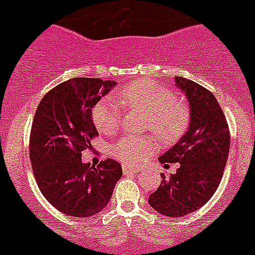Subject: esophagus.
Instances as JSON below:
<instances>
[{
    "label": "esophagus",
    "instance_id": "1",
    "mask_svg": "<svg viewBox=\"0 0 255 255\" xmlns=\"http://www.w3.org/2000/svg\"><path fill=\"white\" fill-rule=\"evenodd\" d=\"M138 169H133V167H129V166H127V165H124L123 166V173L126 175L127 174H136V173H138Z\"/></svg>",
    "mask_w": 255,
    "mask_h": 255
}]
</instances>
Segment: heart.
Listing matches in <instances>:
<instances>
[{
    "label": "heart",
    "instance_id": "heart-1",
    "mask_svg": "<svg viewBox=\"0 0 255 255\" xmlns=\"http://www.w3.org/2000/svg\"><path fill=\"white\" fill-rule=\"evenodd\" d=\"M121 102L145 113V129H150L160 141L173 142L181 137L190 121L185 102L177 99L171 90L150 80H138L121 89ZM95 127L103 133H114L121 124V109L115 99L103 97L92 110ZM156 150L150 137L124 136L111 148L114 156L126 165H140Z\"/></svg>",
    "mask_w": 255,
    "mask_h": 255
}]
</instances>
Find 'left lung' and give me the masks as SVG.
<instances>
[{
    "mask_svg": "<svg viewBox=\"0 0 255 255\" xmlns=\"http://www.w3.org/2000/svg\"><path fill=\"white\" fill-rule=\"evenodd\" d=\"M175 86L187 98V131L158 158L179 162L175 174L162 181L149 196L153 210L167 217H182L199 210L219 187L229 153V129L215 95L194 81L175 77Z\"/></svg>",
    "mask_w": 255,
    "mask_h": 255,
    "instance_id": "obj_1",
    "label": "left lung"
}]
</instances>
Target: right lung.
I'll list each match as a JSON object with an SVG mask.
<instances>
[{
  "label": "right lung",
  "mask_w": 255,
  "mask_h": 255,
  "mask_svg": "<svg viewBox=\"0 0 255 255\" xmlns=\"http://www.w3.org/2000/svg\"><path fill=\"white\" fill-rule=\"evenodd\" d=\"M117 85L99 78H72L49 90L39 103L30 134V160L41 194L56 210L74 217L97 215L109 204L123 175L107 158L98 166L81 160L97 128L94 105Z\"/></svg>",
  "instance_id": "add662e5"
}]
</instances>
